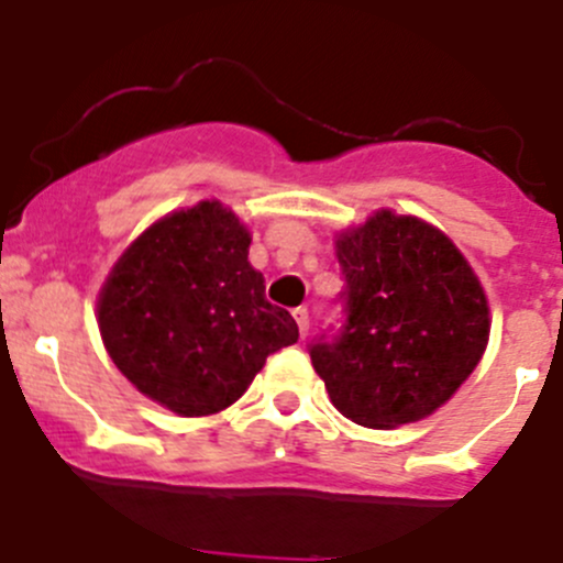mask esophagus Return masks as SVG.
Instances as JSON below:
<instances>
[{
	"instance_id": "obj_1",
	"label": "esophagus",
	"mask_w": 563,
	"mask_h": 563,
	"mask_svg": "<svg viewBox=\"0 0 563 563\" xmlns=\"http://www.w3.org/2000/svg\"><path fill=\"white\" fill-rule=\"evenodd\" d=\"M294 318H297V327H299V334H308V329H310V313H308V308H297L294 310Z\"/></svg>"
}]
</instances>
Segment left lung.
<instances>
[{
	"mask_svg": "<svg viewBox=\"0 0 563 563\" xmlns=\"http://www.w3.org/2000/svg\"><path fill=\"white\" fill-rule=\"evenodd\" d=\"M334 250L343 327L310 343L334 408L376 430L430 417L487 349L479 277L444 231L389 209L343 231Z\"/></svg>",
	"mask_w": 563,
	"mask_h": 563,
	"instance_id": "1",
	"label": "left lung"
}]
</instances>
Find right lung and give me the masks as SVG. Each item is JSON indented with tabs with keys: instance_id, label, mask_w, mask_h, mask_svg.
Wrapping results in <instances>:
<instances>
[{
	"instance_id": "right-lung-1",
	"label": "right lung",
	"mask_w": 563,
	"mask_h": 563,
	"mask_svg": "<svg viewBox=\"0 0 563 563\" xmlns=\"http://www.w3.org/2000/svg\"><path fill=\"white\" fill-rule=\"evenodd\" d=\"M247 250V225L220 201H201L152 223L100 288L108 356L179 417L229 408L266 356L299 340L291 313L266 299Z\"/></svg>"
}]
</instances>
